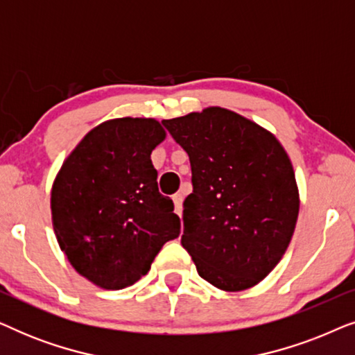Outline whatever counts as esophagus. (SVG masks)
I'll list each match as a JSON object with an SVG mask.
<instances>
[{"label": "esophagus", "mask_w": 355, "mask_h": 355, "mask_svg": "<svg viewBox=\"0 0 355 355\" xmlns=\"http://www.w3.org/2000/svg\"><path fill=\"white\" fill-rule=\"evenodd\" d=\"M173 203H174V211H176L179 216H182V193H176V196H173Z\"/></svg>", "instance_id": "34e87169"}]
</instances>
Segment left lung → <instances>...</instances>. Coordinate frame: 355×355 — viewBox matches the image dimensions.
<instances>
[{
	"mask_svg": "<svg viewBox=\"0 0 355 355\" xmlns=\"http://www.w3.org/2000/svg\"><path fill=\"white\" fill-rule=\"evenodd\" d=\"M162 123L191 159L182 247L215 288H254L283 259L297 223L289 155L268 129L221 106Z\"/></svg>",
	"mask_w": 355,
	"mask_h": 355,
	"instance_id": "left-lung-1",
	"label": "left lung"
}]
</instances>
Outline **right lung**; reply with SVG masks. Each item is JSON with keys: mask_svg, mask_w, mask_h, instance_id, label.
Segmentation results:
<instances>
[{"mask_svg": "<svg viewBox=\"0 0 355 355\" xmlns=\"http://www.w3.org/2000/svg\"><path fill=\"white\" fill-rule=\"evenodd\" d=\"M166 139L153 118H116L87 132L51 187L60 249L77 273L103 289H123L148 273L179 236L173 200L158 192L150 155Z\"/></svg>", "mask_w": 355, "mask_h": 355, "instance_id": "right-lung-1", "label": "right lung"}]
</instances>
